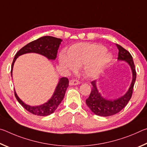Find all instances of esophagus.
I'll use <instances>...</instances> for the list:
<instances>
[{
  "mask_svg": "<svg viewBox=\"0 0 147 147\" xmlns=\"http://www.w3.org/2000/svg\"><path fill=\"white\" fill-rule=\"evenodd\" d=\"M81 82L78 81V80H71L69 82V85L70 86H76L78 85V84H80Z\"/></svg>",
  "mask_w": 147,
  "mask_h": 147,
  "instance_id": "1",
  "label": "esophagus"
}]
</instances>
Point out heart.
<instances>
[{
    "label": "heart",
    "instance_id": "1",
    "mask_svg": "<svg viewBox=\"0 0 147 147\" xmlns=\"http://www.w3.org/2000/svg\"><path fill=\"white\" fill-rule=\"evenodd\" d=\"M67 56L61 53L59 61L61 66L69 71L76 70V66H84V73L88 77L98 76L106 68L112 57L103 45L96 43H78L71 45Z\"/></svg>",
    "mask_w": 147,
    "mask_h": 147
}]
</instances>
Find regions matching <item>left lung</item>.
<instances>
[{"instance_id":"1","label":"left lung","mask_w":147,"mask_h":147,"mask_svg":"<svg viewBox=\"0 0 147 147\" xmlns=\"http://www.w3.org/2000/svg\"><path fill=\"white\" fill-rule=\"evenodd\" d=\"M116 46L119 50L118 60L124 61L130 65L132 73V80L127 92L123 96L117 99L104 98L98 90L96 81L91 82L93 87L90 95L86 100V102L92 112L96 115L108 117L119 113L127 105L132 95L134 86L136 79V71L132 56L128 51L121 45L116 44Z\"/></svg>"}]
</instances>
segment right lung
Listing matches in <instances>:
<instances>
[{
	"label": "right lung",
	"instance_id": "add662e5",
	"mask_svg": "<svg viewBox=\"0 0 147 147\" xmlns=\"http://www.w3.org/2000/svg\"><path fill=\"white\" fill-rule=\"evenodd\" d=\"M62 39L52 36H43L36 40L33 41L27 44L17 52L14 57L13 63L11 65V76L12 77V71L14 63L19 56L27 53H37L49 59L54 60L56 58L58 50ZM69 86V80L66 77L59 78V82L54 91L53 95L47 102L40 106H32L28 105L22 101L15 91V96L19 104L31 113L39 116L49 115L54 112L63 100L65 94V91Z\"/></svg>",
	"mask_w": 147,
	"mask_h": 147
}]
</instances>
